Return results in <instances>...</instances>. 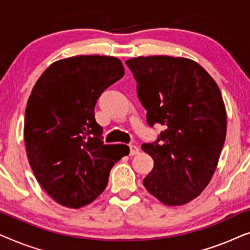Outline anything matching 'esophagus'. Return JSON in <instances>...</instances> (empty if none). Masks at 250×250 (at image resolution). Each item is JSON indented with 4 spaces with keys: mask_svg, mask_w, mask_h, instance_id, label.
<instances>
[{
    "mask_svg": "<svg viewBox=\"0 0 250 250\" xmlns=\"http://www.w3.org/2000/svg\"><path fill=\"white\" fill-rule=\"evenodd\" d=\"M139 152H140V149L138 148V146H133V145L129 146V155L134 156V155H136V153H139Z\"/></svg>",
    "mask_w": 250,
    "mask_h": 250,
    "instance_id": "obj_1",
    "label": "esophagus"
}]
</instances>
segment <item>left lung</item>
Wrapping results in <instances>:
<instances>
[{
  "instance_id": "left-lung-1",
  "label": "left lung",
  "mask_w": 250,
  "mask_h": 250,
  "mask_svg": "<svg viewBox=\"0 0 250 250\" xmlns=\"http://www.w3.org/2000/svg\"><path fill=\"white\" fill-rule=\"evenodd\" d=\"M136 81L149 126H164L142 150L153 159L143 180L167 206L193 200L210 182L227 135V110L209 74L187 58L138 57L125 61Z\"/></svg>"
}]
</instances>
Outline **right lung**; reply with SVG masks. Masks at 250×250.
I'll use <instances>...</instances> for the list:
<instances>
[{
    "label": "right lung",
    "instance_id": "add662e5",
    "mask_svg": "<svg viewBox=\"0 0 250 250\" xmlns=\"http://www.w3.org/2000/svg\"><path fill=\"white\" fill-rule=\"evenodd\" d=\"M114 57L77 56L56 61L34 85L25 111L27 157L44 191L58 204L81 208L104 192L112 166L129 153L104 145L94 107L124 76Z\"/></svg>",
    "mask_w": 250,
    "mask_h": 250
}]
</instances>
